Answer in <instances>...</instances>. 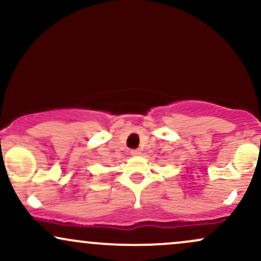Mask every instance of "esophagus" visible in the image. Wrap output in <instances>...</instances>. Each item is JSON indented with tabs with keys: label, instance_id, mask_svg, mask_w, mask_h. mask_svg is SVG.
Listing matches in <instances>:
<instances>
[{
	"label": "esophagus",
	"instance_id": "obj_1",
	"mask_svg": "<svg viewBox=\"0 0 261 261\" xmlns=\"http://www.w3.org/2000/svg\"><path fill=\"white\" fill-rule=\"evenodd\" d=\"M130 153L133 155H139V154H141V151L140 149H131Z\"/></svg>",
	"mask_w": 261,
	"mask_h": 261
}]
</instances>
